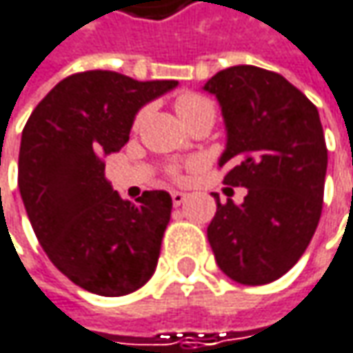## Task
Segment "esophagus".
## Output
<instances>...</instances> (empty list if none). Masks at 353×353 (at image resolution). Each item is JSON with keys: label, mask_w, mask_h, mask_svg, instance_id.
I'll use <instances>...</instances> for the list:
<instances>
[{"label": "esophagus", "mask_w": 353, "mask_h": 353, "mask_svg": "<svg viewBox=\"0 0 353 353\" xmlns=\"http://www.w3.org/2000/svg\"><path fill=\"white\" fill-rule=\"evenodd\" d=\"M185 197H188V194H183V192H172V201H174V205H181V203L185 201Z\"/></svg>", "instance_id": "1"}]
</instances>
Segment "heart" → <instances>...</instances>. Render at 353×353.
I'll return each mask as SVG.
<instances>
[{
  "instance_id": "1",
  "label": "heart",
  "mask_w": 353,
  "mask_h": 353,
  "mask_svg": "<svg viewBox=\"0 0 353 353\" xmlns=\"http://www.w3.org/2000/svg\"><path fill=\"white\" fill-rule=\"evenodd\" d=\"M203 105H212L208 99H203L201 95H196V94H185L181 95L179 99H177V114H185V112H192V110H197V108H203ZM143 115L145 112H141V114L137 115V119H135V125L143 119Z\"/></svg>"
}]
</instances>
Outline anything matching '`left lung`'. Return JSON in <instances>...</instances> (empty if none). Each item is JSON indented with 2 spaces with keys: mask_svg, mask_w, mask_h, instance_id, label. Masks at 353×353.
I'll return each mask as SVG.
<instances>
[{
  "mask_svg": "<svg viewBox=\"0 0 353 353\" xmlns=\"http://www.w3.org/2000/svg\"><path fill=\"white\" fill-rule=\"evenodd\" d=\"M203 92L218 97L225 123L223 183L248 188L239 205L214 194L208 239L228 278L263 285L296 265L320 221L327 170L320 114L283 75L256 65L221 70Z\"/></svg>",
  "mask_w": 353,
  "mask_h": 353,
  "instance_id": "1",
  "label": "left lung"
}]
</instances>
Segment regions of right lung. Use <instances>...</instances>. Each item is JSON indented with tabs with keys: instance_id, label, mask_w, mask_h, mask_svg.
Here are the masks:
<instances>
[{
	"instance_id": "obj_1",
	"label": "right lung",
	"mask_w": 353,
	"mask_h": 353,
	"mask_svg": "<svg viewBox=\"0 0 353 353\" xmlns=\"http://www.w3.org/2000/svg\"><path fill=\"white\" fill-rule=\"evenodd\" d=\"M177 88L176 79L137 81L115 72L73 73L33 110L19 145L17 183L28 218L52 263L97 296H125L156 272L172 196L121 199L103 176L135 114Z\"/></svg>"
}]
</instances>
